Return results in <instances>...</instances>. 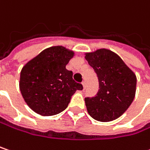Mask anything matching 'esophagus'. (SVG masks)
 <instances>
[{
  "mask_svg": "<svg viewBox=\"0 0 150 150\" xmlns=\"http://www.w3.org/2000/svg\"><path fill=\"white\" fill-rule=\"evenodd\" d=\"M82 86H83V89H85L86 88V83H85V81H82Z\"/></svg>",
  "mask_w": 150,
  "mask_h": 150,
  "instance_id": "34e87169",
  "label": "esophagus"
}]
</instances>
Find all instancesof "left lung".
I'll list each match as a JSON object with an SVG mask.
<instances>
[{
    "label": "left lung",
    "mask_w": 150,
    "mask_h": 150,
    "mask_svg": "<svg viewBox=\"0 0 150 150\" xmlns=\"http://www.w3.org/2000/svg\"><path fill=\"white\" fill-rule=\"evenodd\" d=\"M86 59L98 75L99 89L85 98L88 114L102 122L119 118L129 108L136 93V75L123 60L108 49L86 53Z\"/></svg>",
    "instance_id": "1"
}]
</instances>
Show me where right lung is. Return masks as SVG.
<instances>
[{
  "instance_id": "1",
  "label": "right lung",
  "mask_w": 150,
  "mask_h": 150,
  "mask_svg": "<svg viewBox=\"0 0 150 150\" xmlns=\"http://www.w3.org/2000/svg\"><path fill=\"white\" fill-rule=\"evenodd\" d=\"M74 52L62 46L45 49L23 67L19 89L33 111L43 116L61 113L72 95L83 86L73 80V72L66 69Z\"/></svg>"
}]
</instances>
